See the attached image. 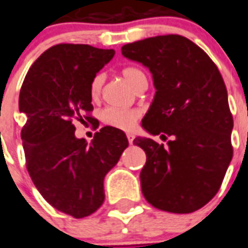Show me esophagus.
Wrapping results in <instances>:
<instances>
[{
  "label": "esophagus",
  "mask_w": 248,
  "mask_h": 248,
  "mask_svg": "<svg viewBox=\"0 0 248 248\" xmlns=\"http://www.w3.org/2000/svg\"><path fill=\"white\" fill-rule=\"evenodd\" d=\"M127 138H128V141H129V144H132L133 140H135V136H133L132 133H128Z\"/></svg>",
  "instance_id": "34e87169"
}]
</instances>
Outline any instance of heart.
I'll list each match as a JSON object with an SVG mask.
<instances>
[{
	"instance_id": "obj_1",
	"label": "heart",
	"mask_w": 248,
	"mask_h": 248,
	"mask_svg": "<svg viewBox=\"0 0 248 248\" xmlns=\"http://www.w3.org/2000/svg\"><path fill=\"white\" fill-rule=\"evenodd\" d=\"M123 76L127 80L128 84L135 89V87L138 85L139 82L145 78V75L143 72L138 69V68H133V66H128L123 69ZM103 87V76L101 75H96L93 77L92 81H91V94L92 97H97L100 94ZM101 120L107 125L110 127L117 128V129H123V131H129L132 129L135 123L138 121L140 117V112L136 109H124V108H116V107H107L104 109L101 110Z\"/></svg>"
}]
</instances>
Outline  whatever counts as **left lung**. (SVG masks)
Segmentation results:
<instances>
[{
  "label": "left lung",
  "mask_w": 248,
  "mask_h": 248,
  "mask_svg": "<svg viewBox=\"0 0 248 248\" xmlns=\"http://www.w3.org/2000/svg\"><path fill=\"white\" fill-rule=\"evenodd\" d=\"M121 54L152 75L156 92L143 129L172 138L167 147L149 138L133 140L147 155L140 172L144 198L163 211H196L217 195L232 159L233 120L217 65L177 34L127 44Z\"/></svg>",
  "instance_id": "1"
}]
</instances>
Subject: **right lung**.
<instances>
[{"label":"right lung","mask_w":248,"mask_h":248,"mask_svg":"<svg viewBox=\"0 0 248 248\" xmlns=\"http://www.w3.org/2000/svg\"><path fill=\"white\" fill-rule=\"evenodd\" d=\"M113 56V49L54 45L34 61L20 91L18 108L28 116L21 131L28 172L49 204L77 219L103 204L105 175L128 147L121 129L107 125L88 144L75 136L72 123L93 109L91 81Z\"/></svg>","instance_id":"add662e5"}]
</instances>
